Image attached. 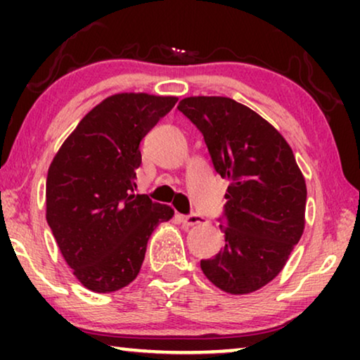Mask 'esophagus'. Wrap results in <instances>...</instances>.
I'll list each match as a JSON object with an SVG mask.
<instances>
[{"label": "esophagus", "mask_w": 360, "mask_h": 360, "mask_svg": "<svg viewBox=\"0 0 360 360\" xmlns=\"http://www.w3.org/2000/svg\"><path fill=\"white\" fill-rule=\"evenodd\" d=\"M181 221H184V224L186 226H195V224L203 223V216L198 213H190V214L181 216Z\"/></svg>", "instance_id": "34e87169"}]
</instances>
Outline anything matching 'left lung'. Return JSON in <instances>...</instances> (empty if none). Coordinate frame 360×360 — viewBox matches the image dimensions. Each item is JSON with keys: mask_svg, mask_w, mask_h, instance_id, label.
<instances>
[{"mask_svg": "<svg viewBox=\"0 0 360 360\" xmlns=\"http://www.w3.org/2000/svg\"><path fill=\"white\" fill-rule=\"evenodd\" d=\"M208 147L214 170L231 184L224 195V248L201 270L231 295L262 288L287 264L304 229L307 185L292 147L250 108L226 96L179 103Z\"/></svg>", "mask_w": 360, "mask_h": 360, "instance_id": "8db88e82", "label": "left lung"}]
</instances>
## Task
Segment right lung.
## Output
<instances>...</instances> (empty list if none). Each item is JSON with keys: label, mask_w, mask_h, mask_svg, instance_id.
<instances>
[{"label": "right lung", "mask_w": 360, "mask_h": 360, "mask_svg": "<svg viewBox=\"0 0 360 360\" xmlns=\"http://www.w3.org/2000/svg\"><path fill=\"white\" fill-rule=\"evenodd\" d=\"M175 96L117 93L96 105L53 157L47 223L83 287L96 293L129 285L147 240L174 210L134 195L141 141L175 106Z\"/></svg>", "instance_id": "right-lung-1"}]
</instances>
